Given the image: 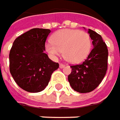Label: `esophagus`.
<instances>
[{
	"instance_id": "obj_1",
	"label": "esophagus",
	"mask_w": 120,
	"mask_h": 120,
	"mask_svg": "<svg viewBox=\"0 0 120 120\" xmlns=\"http://www.w3.org/2000/svg\"><path fill=\"white\" fill-rule=\"evenodd\" d=\"M64 67H65V65H64V64H59V68H64Z\"/></svg>"
}]
</instances>
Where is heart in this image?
<instances>
[{
  "label": "heart",
  "mask_w": 120,
  "mask_h": 120,
  "mask_svg": "<svg viewBox=\"0 0 120 120\" xmlns=\"http://www.w3.org/2000/svg\"><path fill=\"white\" fill-rule=\"evenodd\" d=\"M52 41L46 43L49 54L54 59L62 54L73 64L81 62L88 56L91 41L88 33L75 29H62L56 31L52 37Z\"/></svg>",
  "instance_id": "1"
}]
</instances>
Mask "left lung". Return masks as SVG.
I'll list each match as a JSON object with an SVG mask.
<instances>
[{
	"label": "left lung",
	"instance_id": "obj_1",
	"mask_svg": "<svg viewBox=\"0 0 120 120\" xmlns=\"http://www.w3.org/2000/svg\"><path fill=\"white\" fill-rule=\"evenodd\" d=\"M88 33L94 47L83 63L71 66L72 71L68 76L71 87L79 93L95 90L103 80L108 68V51L102 37L91 29H88Z\"/></svg>",
	"mask_w": 120,
	"mask_h": 120
}]
</instances>
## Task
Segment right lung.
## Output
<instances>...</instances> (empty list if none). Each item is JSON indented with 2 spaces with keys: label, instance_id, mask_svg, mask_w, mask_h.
Masks as SVG:
<instances>
[{
  "label": "right lung",
  "instance_id": "obj_1",
  "mask_svg": "<svg viewBox=\"0 0 120 120\" xmlns=\"http://www.w3.org/2000/svg\"><path fill=\"white\" fill-rule=\"evenodd\" d=\"M49 29H32L15 39L10 52V71L16 83L24 90L36 93L48 85L59 64L45 53Z\"/></svg>",
  "mask_w": 120,
  "mask_h": 120
}]
</instances>
